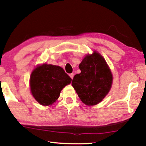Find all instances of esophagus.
Wrapping results in <instances>:
<instances>
[{
  "mask_svg": "<svg viewBox=\"0 0 146 146\" xmlns=\"http://www.w3.org/2000/svg\"><path fill=\"white\" fill-rule=\"evenodd\" d=\"M69 76H70L71 78L72 79V78H73V77H74V74H73V73H71V74H70Z\"/></svg>",
  "mask_w": 146,
  "mask_h": 146,
  "instance_id": "34e87169",
  "label": "esophagus"
}]
</instances>
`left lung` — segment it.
I'll list each match as a JSON object with an SVG mask.
<instances>
[{"label":"left lung","instance_id":"obj_1","mask_svg":"<svg viewBox=\"0 0 146 146\" xmlns=\"http://www.w3.org/2000/svg\"><path fill=\"white\" fill-rule=\"evenodd\" d=\"M79 68L81 72L72 81L79 98L86 105L99 103L110 90L113 82L112 74L105 59L94 52L85 57Z\"/></svg>","mask_w":146,"mask_h":146}]
</instances>
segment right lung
I'll return each instance as SVG.
<instances>
[{"label":"right lung","instance_id":"1","mask_svg":"<svg viewBox=\"0 0 146 146\" xmlns=\"http://www.w3.org/2000/svg\"><path fill=\"white\" fill-rule=\"evenodd\" d=\"M72 79L63 68L52 64H43L34 70L30 78L31 93L41 105H52L60 96L62 88Z\"/></svg>","mask_w":146,"mask_h":146}]
</instances>
